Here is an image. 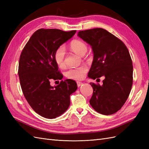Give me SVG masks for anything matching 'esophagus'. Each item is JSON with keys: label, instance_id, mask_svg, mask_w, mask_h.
I'll return each instance as SVG.
<instances>
[{"label": "esophagus", "instance_id": "34e87169", "mask_svg": "<svg viewBox=\"0 0 149 149\" xmlns=\"http://www.w3.org/2000/svg\"><path fill=\"white\" fill-rule=\"evenodd\" d=\"M76 83H77V86L78 87H79V86H81L82 85V84H83V83H81V82H79V81H77L76 82Z\"/></svg>", "mask_w": 149, "mask_h": 149}]
</instances>
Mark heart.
Returning <instances> with one entry per match:
<instances>
[{
	"instance_id": "b5f03b06",
	"label": "heart",
	"mask_w": 149,
	"mask_h": 149,
	"mask_svg": "<svg viewBox=\"0 0 149 149\" xmlns=\"http://www.w3.org/2000/svg\"><path fill=\"white\" fill-rule=\"evenodd\" d=\"M70 48L73 52L80 56H84L88 50L86 44L80 40H73L70 43ZM65 56L66 50L63 45L58 47L54 53V60L60 68H63L65 66ZM88 71V67L86 65H82L78 68L69 69L66 72L65 75L69 79L81 80L84 78Z\"/></svg>"
}]
</instances>
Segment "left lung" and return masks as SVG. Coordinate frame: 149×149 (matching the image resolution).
I'll return each instance as SVG.
<instances>
[{"instance_id":"8db88e82","label":"left lung","mask_w":149,"mask_h":149,"mask_svg":"<svg viewBox=\"0 0 149 149\" xmlns=\"http://www.w3.org/2000/svg\"><path fill=\"white\" fill-rule=\"evenodd\" d=\"M78 35L91 46L94 53L88 77H105L102 86L90 83L93 89L90 104L100 114H114L127 100L132 86L133 65L128 49L120 39L101 28L80 31Z\"/></svg>"}]
</instances>
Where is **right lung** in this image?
<instances>
[{"label": "right lung", "mask_w": 149, "mask_h": 149, "mask_svg": "<svg viewBox=\"0 0 149 149\" xmlns=\"http://www.w3.org/2000/svg\"><path fill=\"white\" fill-rule=\"evenodd\" d=\"M76 32L38 29L21 53L18 74L22 92L31 107L43 118L54 119L63 114L70 106V95L77 89V84L70 79L61 80L55 87L50 85L52 79L63 78L54 53Z\"/></svg>", "instance_id": "right-lung-1"}]
</instances>
